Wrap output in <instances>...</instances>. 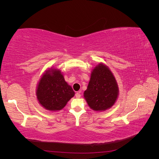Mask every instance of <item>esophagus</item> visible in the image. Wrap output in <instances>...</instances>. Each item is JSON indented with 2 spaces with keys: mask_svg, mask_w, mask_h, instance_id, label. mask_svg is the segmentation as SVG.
<instances>
[{
  "mask_svg": "<svg viewBox=\"0 0 159 159\" xmlns=\"http://www.w3.org/2000/svg\"><path fill=\"white\" fill-rule=\"evenodd\" d=\"M81 97V94H80V91H78L75 93V98H80Z\"/></svg>",
  "mask_w": 159,
  "mask_h": 159,
  "instance_id": "esophagus-1",
  "label": "esophagus"
}]
</instances>
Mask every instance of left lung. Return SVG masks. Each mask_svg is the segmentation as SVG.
Instances as JSON below:
<instances>
[{"instance_id":"8db88e82","label":"left lung","mask_w":159,"mask_h":159,"mask_svg":"<svg viewBox=\"0 0 159 159\" xmlns=\"http://www.w3.org/2000/svg\"><path fill=\"white\" fill-rule=\"evenodd\" d=\"M118 95V85L111 71L103 63L96 66L84 93L89 107L96 111H105L115 104Z\"/></svg>"}]
</instances>
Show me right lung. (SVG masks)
<instances>
[{
  "mask_svg": "<svg viewBox=\"0 0 159 159\" xmlns=\"http://www.w3.org/2000/svg\"><path fill=\"white\" fill-rule=\"evenodd\" d=\"M36 94L38 102L43 107L56 111L66 106L75 92L65 81L61 71L51 68L42 74Z\"/></svg>",
  "mask_w": 159,
  "mask_h": 159,
  "instance_id": "right-lung-1",
  "label": "right lung"
}]
</instances>
